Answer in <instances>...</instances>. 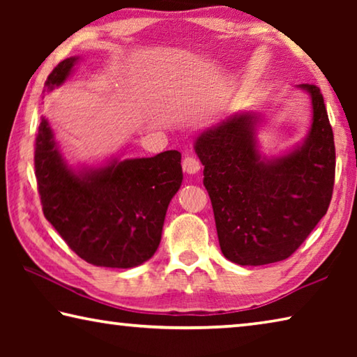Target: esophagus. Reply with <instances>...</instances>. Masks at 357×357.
I'll return each instance as SVG.
<instances>
[{
	"label": "esophagus",
	"instance_id": "34e87169",
	"mask_svg": "<svg viewBox=\"0 0 357 357\" xmlns=\"http://www.w3.org/2000/svg\"><path fill=\"white\" fill-rule=\"evenodd\" d=\"M200 168H202V164H200V160L197 159V157H193V155L184 157V160H183V170H184L185 173L195 174V173L200 172Z\"/></svg>",
	"mask_w": 357,
	"mask_h": 357
}]
</instances>
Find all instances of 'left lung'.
<instances>
[{"label": "left lung", "mask_w": 357, "mask_h": 357, "mask_svg": "<svg viewBox=\"0 0 357 357\" xmlns=\"http://www.w3.org/2000/svg\"><path fill=\"white\" fill-rule=\"evenodd\" d=\"M301 88L312 98L313 123L305 143L288 155L259 159L253 113L203 132L195 142L222 253L236 264L287 259L328 213L335 178L334 134L319 88L310 83Z\"/></svg>", "instance_id": "left-lung-1"}]
</instances>
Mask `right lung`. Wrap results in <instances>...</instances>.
<instances>
[{"instance_id":"right-lung-1","label":"right lung","mask_w":357,"mask_h":357,"mask_svg":"<svg viewBox=\"0 0 357 357\" xmlns=\"http://www.w3.org/2000/svg\"><path fill=\"white\" fill-rule=\"evenodd\" d=\"M75 61L59 63L45 86L61 84ZM34 168L45 219L70 250L102 268H134L154 255L167 208L183 183L178 151L77 174L59 155L47 119L36 135Z\"/></svg>"}]
</instances>
